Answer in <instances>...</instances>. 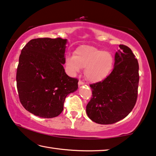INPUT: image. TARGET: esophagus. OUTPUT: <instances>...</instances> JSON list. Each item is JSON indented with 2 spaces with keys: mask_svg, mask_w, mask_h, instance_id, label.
<instances>
[{
  "mask_svg": "<svg viewBox=\"0 0 156 156\" xmlns=\"http://www.w3.org/2000/svg\"><path fill=\"white\" fill-rule=\"evenodd\" d=\"M83 82H82V81H79V82H78V85L79 86H82V85H83Z\"/></svg>",
  "mask_w": 156,
  "mask_h": 156,
  "instance_id": "1",
  "label": "esophagus"
}]
</instances>
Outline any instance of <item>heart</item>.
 <instances>
[{
    "mask_svg": "<svg viewBox=\"0 0 156 156\" xmlns=\"http://www.w3.org/2000/svg\"><path fill=\"white\" fill-rule=\"evenodd\" d=\"M65 63L70 75L75 76L85 68V78L91 83H98L109 75L114 59L109 52L85 45L79 47L74 55L67 56Z\"/></svg>",
    "mask_w": 156,
    "mask_h": 156,
    "instance_id": "obj_1",
    "label": "heart"
}]
</instances>
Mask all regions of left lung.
<instances>
[{"label": "left lung", "mask_w": 156, "mask_h": 156, "mask_svg": "<svg viewBox=\"0 0 156 156\" xmlns=\"http://www.w3.org/2000/svg\"><path fill=\"white\" fill-rule=\"evenodd\" d=\"M115 55L113 70L102 82L90 85L92 98L87 114L101 125L113 124L127 117L136 104L139 63L129 47L119 45Z\"/></svg>", "instance_id": "8db88e82"}]
</instances>
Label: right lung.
Returning <instances> with one entry per match:
<instances>
[{"instance_id":"add662e5","label":"right lung","mask_w":156,"mask_h":156,"mask_svg":"<svg viewBox=\"0 0 156 156\" xmlns=\"http://www.w3.org/2000/svg\"><path fill=\"white\" fill-rule=\"evenodd\" d=\"M67 39L39 38L22 48L17 69V88L22 105L36 116L59 115L67 95L78 89V80L65 73Z\"/></svg>"}]
</instances>
